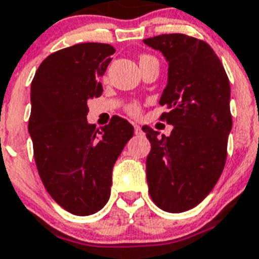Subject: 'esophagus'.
Instances as JSON below:
<instances>
[{
	"instance_id": "esophagus-1",
	"label": "esophagus",
	"mask_w": 259,
	"mask_h": 259,
	"mask_svg": "<svg viewBox=\"0 0 259 259\" xmlns=\"http://www.w3.org/2000/svg\"><path fill=\"white\" fill-rule=\"evenodd\" d=\"M134 133H136V136H143V130L139 125H134Z\"/></svg>"
}]
</instances>
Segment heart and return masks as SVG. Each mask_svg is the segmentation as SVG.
Listing matches in <instances>:
<instances>
[{
  "instance_id": "heart-1",
  "label": "heart",
  "mask_w": 259,
  "mask_h": 259,
  "mask_svg": "<svg viewBox=\"0 0 259 259\" xmlns=\"http://www.w3.org/2000/svg\"><path fill=\"white\" fill-rule=\"evenodd\" d=\"M145 57H148V56H143L142 58ZM127 112H129L130 114H138L139 113V107L136 104V103H133V104H130L129 107H127Z\"/></svg>"
}]
</instances>
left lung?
Here are the masks:
<instances>
[{
    "instance_id": "obj_1",
    "label": "left lung",
    "mask_w": 259,
    "mask_h": 259,
    "mask_svg": "<svg viewBox=\"0 0 259 259\" xmlns=\"http://www.w3.org/2000/svg\"><path fill=\"white\" fill-rule=\"evenodd\" d=\"M143 42L168 62L159 103L169 109L160 118L173 126L169 137L142 127L151 143L148 193L161 210L184 212L207 197L223 172L232 129L229 80L219 57L202 40L165 33Z\"/></svg>"
}]
</instances>
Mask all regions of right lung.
Segmentation results:
<instances>
[{
    "instance_id": "add662e5",
    "label": "right lung",
    "mask_w": 259,
    "mask_h": 259,
    "mask_svg": "<svg viewBox=\"0 0 259 259\" xmlns=\"http://www.w3.org/2000/svg\"><path fill=\"white\" fill-rule=\"evenodd\" d=\"M114 52L102 42L64 48L41 62L31 83L28 132L40 179L62 208L79 217L105 206L113 165L134 133L118 116L102 129L87 122V102L102 95L99 79Z\"/></svg>"
}]
</instances>
